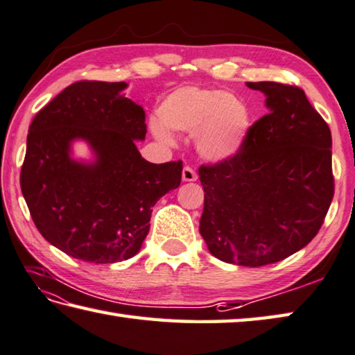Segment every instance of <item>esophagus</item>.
Returning a JSON list of instances; mask_svg holds the SVG:
<instances>
[{"label":"esophagus","instance_id":"esophagus-1","mask_svg":"<svg viewBox=\"0 0 355 355\" xmlns=\"http://www.w3.org/2000/svg\"><path fill=\"white\" fill-rule=\"evenodd\" d=\"M182 178L183 182H196L197 180V172L192 169L191 166H184L183 172H182Z\"/></svg>","mask_w":355,"mask_h":355}]
</instances>
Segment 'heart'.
Masks as SVG:
<instances>
[{"label": "heart", "mask_w": 355, "mask_h": 355, "mask_svg": "<svg viewBox=\"0 0 355 355\" xmlns=\"http://www.w3.org/2000/svg\"><path fill=\"white\" fill-rule=\"evenodd\" d=\"M158 119L150 122V128L161 143L175 144L171 130L197 132L200 155L211 161L233 158L242 149L251 127L250 107L242 98L198 87L172 92L158 107Z\"/></svg>", "instance_id": "heart-1"}]
</instances>
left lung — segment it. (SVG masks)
Listing matches in <instances>:
<instances>
[{"label": "left lung", "instance_id": "left-lung-1", "mask_svg": "<svg viewBox=\"0 0 355 355\" xmlns=\"http://www.w3.org/2000/svg\"><path fill=\"white\" fill-rule=\"evenodd\" d=\"M268 113L250 127L233 158L200 166V234L217 259L262 267L304 248L334 197L332 137L298 87L247 82Z\"/></svg>", "mask_w": 355, "mask_h": 355}]
</instances>
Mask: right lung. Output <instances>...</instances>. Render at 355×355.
<instances>
[{
	"label": "right lung",
	"instance_id": "right-lung-1",
	"mask_svg": "<svg viewBox=\"0 0 355 355\" xmlns=\"http://www.w3.org/2000/svg\"><path fill=\"white\" fill-rule=\"evenodd\" d=\"M125 82L80 80L67 87L29 125L20 184L32 220L76 259L113 263L138 253L152 208L182 182V161L141 157L146 113L122 92ZM85 140L92 162L72 158Z\"/></svg>",
	"mask_w": 355,
	"mask_h": 355
}]
</instances>
